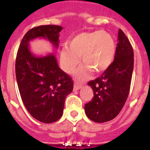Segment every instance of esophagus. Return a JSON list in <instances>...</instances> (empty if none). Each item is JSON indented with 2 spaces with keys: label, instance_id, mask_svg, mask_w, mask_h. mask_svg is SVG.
Masks as SVG:
<instances>
[{
  "label": "esophagus",
  "instance_id": "1",
  "mask_svg": "<svg viewBox=\"0 0 150 150\" xmlns=\"http://www.w3.org/2000/svg\"><path fill=\"white\" fill-rule=\"evenodd\" d=\"M82 88L81 85H79V84H76V83H75V85H74V90L75 91H77V90H79V89H80V88Z\"/></svg>",
  "mask_w": 150,
  "mask_h": 150
}]
</instances>
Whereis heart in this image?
Masks as SVG:
<instances>
[{
	"mask_svg": "<svg viewBox=\"0 0 150 150\" xmlns=\"http://www.w3.org/2000/svg\"><path fill=\"white\" fill-rule=\"evenodd\" d=\"M116 45L109 33L105 31H93L81 33L70 40L67 47L60 52V61L63 70L72 73L78 67L79 59L84 64L79 71L80 77H86L91 71L100 74L112 65Z\"/></svg>",
	"mask_w": 150,
	"mask_h": 150,
	"instance_id": "heart-1",
	"label": "heart"
}]
</instances>
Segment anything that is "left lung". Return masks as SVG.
Wrapping results in <instances>:
<instances>
[{
  "mask_svg": "<svg viewBox=\"0 0 150 150\" xmlns=\"http://www.w3.org/2000/svg\"><path fill=\"white\" fill-rule=\"evenodd\" d=\"M112 65L101 76L88 82L94 96L85 104L86 115L92 121L104 123L114 119L125 104L133 71V50L121 30Z\"/></svg>",
  "mask_w": 150,
  "mask_h": 150,
  "instance_id": "1",
  "label": "left lung"
}]
</instances>
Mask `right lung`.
I'll use <instances>...</instances> for the list:
<instances>
[{
  "mask_svg": "<svg viewBox=\"0 0 150 150\" xmlns=\"http://www.w3.org/2000/svg\"><path fill=\"white\" fill-rule=\"evenodd\" d=\"M62 30V26L54 25L32 28L21 40L16 58V78L22 102L31 116L46 124L61 118L66 97L73 90V80L59 68L54 54H32L29 42L44 38L57 48Z\"/></svg>",
  "mask_w": 150,
  "mask_h": 150,
  "instance_id": "obj_1",
  "label": "right lung"
}]
</instances>
